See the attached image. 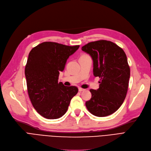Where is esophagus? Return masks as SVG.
<instances>
[{"label": "esophagus", "mask_w": 151, "mask_h": 151, "mask_svg": "<svg viewBox=\"0 0 151 151\" xmlns=\"http://www.w3.org/2000/svg\"><path fill=\"white\" fill-rule=\"evenodd\" d=\"M84 90H85L84 89H83V88H78V91H80V92H81V91H84Z\"/></svg>", "instance_id": "obj_1"}]
</instances>
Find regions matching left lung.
<instances>
[{"mask_svg": "<svg viewBox=\"0 0 151 151\" xmlns=\"http://www.w3.org/2000/svg\"><path fill=\"white\" fill-rule=\"evenodd\" d=\"M93 61V75L101 78L97 90H90L91 98L86 102L90 112L98 117L112 114L123 103L126 98L130 68L126 55L112 42L98 40L82 47Z\"/></svg>", "mask_w": 151, "mask_h": 151, "instance_id": "8db88e82", "label": "left lung"}]
</instances>
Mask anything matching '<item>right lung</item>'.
<instances>
[{
  "instance_id": "add662e5",
  "label": "right lung",
  "mask_w": 151,
  "mask_h": 151,
  "mask_svg": "<svg viewBox=\"0 0 151 151\" xmlns=\"http://www.w3.org/2000/svg\"><path fill=\"white\" fill-rule=\"evenodd\" d=\"M79 47L45 42L29 53L25 69L27 91L33 108L44 118L63 116L78 91L76 86H65L58 80L67 60Z\"/></svg>"
}]
</instances>
